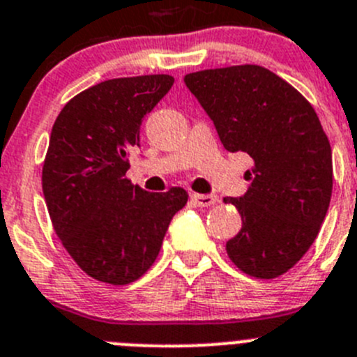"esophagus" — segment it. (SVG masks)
<instances>
[{
  "label": "esophagus",
  "instance_id": "34e87169",
  "mask_svg": "<svg viewBox=\"0 0 357 357\" xmlns=\"http://www.w3.org/2000/svg\"><path fill=\"white\" fill-rule=\"evenodd\" d=\"M190 199H192V202H194L197 208H209V206L218 202V197L213 194H192Z\"/></svg>",
  "mask_w": 357,
  "mask_h": 357
}]
</instances>
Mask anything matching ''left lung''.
<instances>
[{
	"label": "left lung",
	"instance_id": "1",
	"mask_svg": "<svg viewBox=\"0 0 357 357\" xmlns=\"http://www.w3.org/2000/svg\"><path fill=\"white\" fill-rule=\"evenodd\" d=\"M185 84L215 123L227 151L254 160L246 194L225 197L243 220L227 255L243 273L276 278L308 252L328 213L333 156L308 100L259 65L201 70Z\"/></svg>",
	"mask_w": 357,
	"mask_h": 357
}]
</instances>
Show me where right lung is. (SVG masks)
<instances>
[{
	"instance_id": "add662e5",
	"label": "right lung",
	"mask_w": 357,
	"mask_h": 357,
	"mask_svg": "<svg viewBox=\"0 0 357 357\" xmlns=\"http://www.w3.org/2000/svg\"><path fill=\"white\" fill-rule=\"evenodd\" d=\"M172 84L165 73L103 81L73 96L52 126L42 169L52 227L79 268L103 284L141 278L188 201L179 186L151 194L126 178L142 119Z\"/></svg>"
}]
</instances>
